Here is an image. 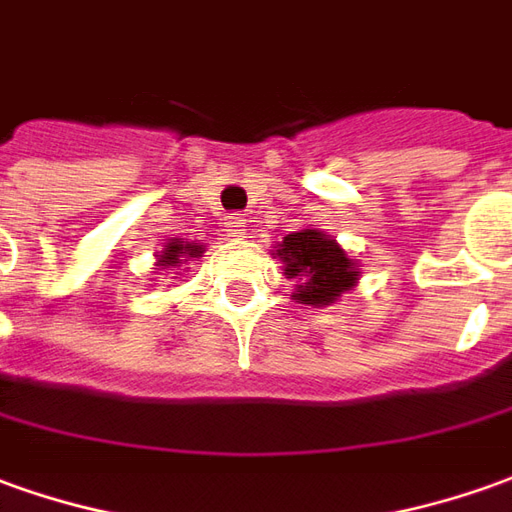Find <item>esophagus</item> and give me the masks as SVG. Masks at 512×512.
Here are the masks:
<instances>
[{
  "mask_svg": "<svg viewBox=\"0 0 512 512\" xmlns=\"http://www.w3.org/2000/svg\"><path fill=\"white\" fill-rule=\"evenodd\" d=\"M225 231H228V236H234V239H242V236L248 234V222H245V217L234 214V217L225 220Z\"/></svg>",
  "mask_w": 512,
  "mask_h": 512,
  "instance_id": "1",
  "label": "esophagus"
}]
</instances>
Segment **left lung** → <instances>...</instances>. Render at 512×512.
I'll list each match as a JSON object with an SVG mask.
<instances>
[{"label": "left lung", "mask_w": 512, "mask_h": 512, "mask_svg": "<svg viewBox=\"0 0 512 512\" xmlns=\"http://www.w3.org/2000/svg\"><path fill=\"white\" fill-rule=\"evenodd\" d=\"M273 256L284 264V276L295 281L292 301L303 306H331L343 292L354 290L362 276L357 259L320 228L292 231L278 242Z\"/></svg>", "instance_id": "1"}]
</instances>
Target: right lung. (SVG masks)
<instances>
[{
    "instance_id": "add662e5",
    "label": "right lung",
    "mask_w": 512,
    "mask_h": 512,
    "mask_svg": "<svg viewBox=\"0 0 512 512\" xmlns=\"http://www.w3.org/2000/svg\"><path fill=\"white\" fill-rule=\"evenodd\" d=\"M206 253V245L203 242H183L178 236H172L167 239L161 250L155 253V267L153 270H169V267H175V270H181L186 262H195ZM175 276H181V273H175Z\"/></svg>"
}]
</instances>
